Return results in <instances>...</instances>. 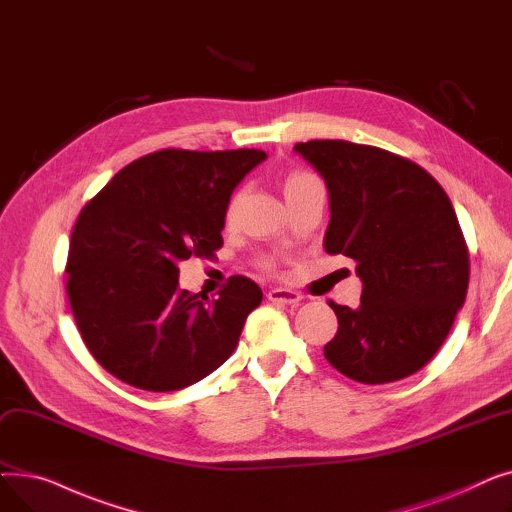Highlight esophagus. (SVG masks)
<instances>
[{
  "label": "esophagus",
  "mask_w": 512,
  "mask_h": 512,
  "mask_svg": "<svg viewBox=\"0 0 512 512\" xmlns=\"http://www.w3.org/2000/svg\"><path fill=\"white\" fill-rule=\"evenodd\" d=\"M267 299H270L272 303H278V305H299L301 303V294L294 292V290H288V288H272L270 292H267Z\"/></svg>",
  "instance_id": "obj_1"
}]
</instances>
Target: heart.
Here are the masks:
<instances>
[{"label": "heart", "instance_id": "b5f03b06", "mask_svg": "<svg viewBox=\"0 0 512 512\" xmlns=\"http://www.w3.org/2000/svg\"><path fill=\"white\" fill-rule=\"evenodd\" d=\"M307 178H313V176H309V174H294V176H290V178H288L286 188H288V186H292V184H299V182H303V180H307Z\"/></svg>", "mask_w": 512, "mask_h": 512}]
</instances>
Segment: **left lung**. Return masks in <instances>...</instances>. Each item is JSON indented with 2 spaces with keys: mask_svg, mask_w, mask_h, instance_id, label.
<instances>
[{
  "mask_svg": "<svg viewBox=\"0 0 512 512\" xmlns=\"http://www.w3.org/2000/svg\"><path fill=\"white\" fill-rule=\"evenodd\" d=\"M324 178L328 255L357 261L361 305H330L338 332L324 355L346 378H407L446 340L469 286V251L444 188L413 161L348 141L294 145Z\"/></svg>",
  "mask_w": 512,
  "mask_h": 512,
  "instance_id": "obj_1",
  "label": "left lung"
}]
</instances>
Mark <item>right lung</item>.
Wrapping results in <instances>:
<instances>
[{
  "instance_id": "right-lung-1",
  "label": "right lung",
  "mask_w": 512,
  "mask_h": 512,
  "mask_svg": "<svg viewBox=\"0 0 512 512\" xmlns=\"http://www.w3.org/2000/svg\"><path fill=\"white\" fill-rule=\"evenodd\" d=\"M267 155L164 149L132 161L80 211L68 297L91 355L118 380L172 392L230 359L261 288L232 276L209 301L178 286L180 261L211 257L232 191Z\"/></svg>"
}]
</instances>
